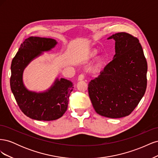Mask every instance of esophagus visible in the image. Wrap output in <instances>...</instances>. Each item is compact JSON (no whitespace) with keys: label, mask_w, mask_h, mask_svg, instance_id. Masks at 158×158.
<instances>
[{"label":"esophagus","mask_w":158,"mask_h":158,"mask_svg":"<svg viewBox=\"0 0 158 158\" xmlns=\"http://www.w3.org/2000/svg\"><path fill=\"white\" fill-rule=\"evenodd\" d=\"M84 79V74H80L78 76V81H82Z\"/></svg>","instance_id":"esophagus-1"}]
</instances>
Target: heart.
I'll return each instance as SVG.
<instances>
[{"instance_id": "obj_1", "label": "heart", "mask_w": 158, "mask_h": 158, "mask_svg": "<svg viewBox=\"0 0 158 158\" xmlns=\"http://www.w3.org/2000/svg\"><path fill=\"white\" fill-rule=\"evenodd\" d=\"M98 54V51L95 49H92L90 50L88 53L85 55V56L84 57V59L85 60H92L94 58H95L96 55ZM105 63V58L103 56H100L98 57V59H97L96 61V66L97 69H99L101 68L102 66Z\"/></svg>"}]
</instances>
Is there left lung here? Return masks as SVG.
<instances>
[{
  "instance_id": "8db88e82",
  "label": "left lung",
  "mask_w": 158,
  "mask_h": 158,
  "mask_svg": "<svg viewBox=\"0 0 158 158\" xmlns=\"http://www.w3.org/2000/svg\"><path fill=\"white\" fill-rule=\"evenodd\" d=\"M115 55L98 77L88 84L92 106L100 115L117 118L130 114L144 96L147 86V61L136 37L117 33Z\"/></svg>"
}]
</instances>
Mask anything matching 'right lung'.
I'll return each instance as SVG.
<instances>
[{"label":"right lung","instance_id":"1","mask_svg":"<svg viewBox=\"0 0 158 158\" xmlns=\"http://www.w3.org/2000/svg\"><path fill=\"white\" fill-rule=\"evenodd\" d=\"M57 44L51 38L30 37L21 44L12 61V92L22 111L34 120L49 121L60 118L67 109L74 88L73 82L63 78H56L49 88L39 92L28 89L23 83V71L28 64Z\"/></svg>","mask_w":158,"mask_h":158}]
</instances>
